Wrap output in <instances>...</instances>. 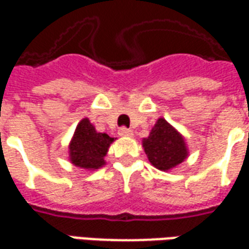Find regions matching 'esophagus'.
Listing matches in <instances>:
<instances>
[{
    "mask_svg": "<svg viewBox=\"0 0 249 249\" xmlns=\"http://www.w3.org/2000/svg\"><path fill=\"white\" fill-rule=\"evenodd\" d=\"M119 134L121 137H132V136H133V130L126 129V128H121V129L119 130Z\"/></svg>",
    "mask_w": 249,
    "mask_h": 249,
    "instance_id": "34e87169",
    "label": "esophagus"
}]
</instances>
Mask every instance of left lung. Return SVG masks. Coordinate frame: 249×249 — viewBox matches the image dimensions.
Here are the masks:
<instances>
[{"mask_svg": "<svg viewBox=\"0 0 249 249\" xmlns=\"http://www.w3.org/2000/svg\"><path fill=\"white\" fill-rule=\"evenodd\" d=\"M142 148L149 162L161 171L174 169L189 157L185 137L163 117L157 120L148 137L142 140Z\"/></svg>", "mask_w": 249, "mask_h": 249, "instance_id": "obj_1", "label": "left lung"}]
</instances>
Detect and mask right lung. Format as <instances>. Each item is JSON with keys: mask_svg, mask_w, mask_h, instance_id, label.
I'll return each mask as SVG.
<instances>
[{"mask_svg": "<svg viewBox=\"0 0 249 249\" xmlns=\"http://www.w3.org/2000/svg\"><path fill=\"white\" fill-rule=\"evenodd\" d=\"M115 140L107 133L97 132L93 124L86 117L79 123L70 141L68 160L80 169L97 170L106 165L104 157L108 153L110 143Z\"/></svg>", "mask_w": 249, "mask_h": 249, "instance_id": "1", "label": "right lung"}]
</instances>
